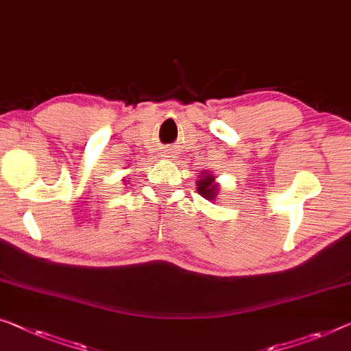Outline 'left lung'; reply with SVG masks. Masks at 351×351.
I'll return each instance as SVG.
<instances>
[{
    "mask_svg": "<svg viewBox=\"0 0 351 351\" xmlns=\"http://www.w3.org/2000/svg\"><path fill=\"white\" fill-rule=\"evenodd\" d=\"M197 191L202 197L208 199V201H213V197L217 196L218 193V188L215 185V177L210 174L201 176V180L197 182Z\"/></svg>",
    "mask_w": 351,
    "mask_h": 351,
    "instance_id": "8db88e82",
    "label": "left lung"
}]
</instances>
